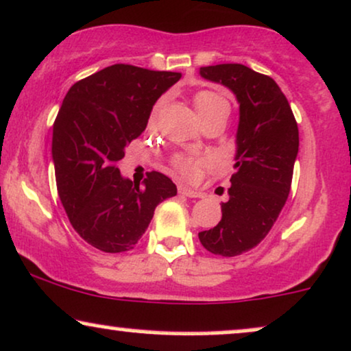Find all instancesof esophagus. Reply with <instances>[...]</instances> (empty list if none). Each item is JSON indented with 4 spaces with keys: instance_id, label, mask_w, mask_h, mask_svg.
I'll return each instance as SVG.
<instances>
[{
    "instance_id": "1",
    "label": "esophagus",
    "mask_w": 351,
    "mask_h": 351,
    "mask_svg": "<svg viewBox=\"0 0 351 351\" xmlns=\"http://www.w3.org/2000/svg\"><path fill=\"white\" fill-rule=\"evenodd\" d=\"M178 191H180V194H183V196H188V197H201V193L194 191V189L188 188V186H183V184L178 188Z\"/></svg>"
}]
</instances>
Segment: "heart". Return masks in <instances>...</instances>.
Segmentation results:
<instances>
[{
	"label": "heart",
	"instance_id": "obj_1",
	"mask_svg": "<svg viewBox=\"0 0 351 351\" xmlns=\"http://www.w3.org/2000/svg\"><path fill=\"white\" fill-rule=\"evenodd\" d=\"M194 108H196L197 117L204 124L210 119H216V117H229L230 112V104L229 101L223 98L222 95H219L216 91L202 90L194 95ZM163 103L158 101L150 112V124H155L158 119V114L162 111ZM197 160L193 157H178L176 158V168L183 173L184 176H193L197 170Z\"/></svg>",
	"mask_w": 351,
	"mask_h": 351
}]
</instances>
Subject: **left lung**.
Returning a JSON list of instances; mask_svg holds the SVG:
<instances>
[{
    "label": "left lung",
    "mask_w": 351,
    "mask_h": 351,
    "mask_svg": "<svg viewBox=\"0 0 351 351\" xmlns=\"http://www.w3.org/2000/svg\"><path fill=\"white\" fill-rule=\"evenodd\" d=\"M199 73L229 88L240 104L229 201L222 202L221 222L199 232V240L214 255L237 256L267 237L285 208L299 150L298 122L267 75L240 63L201 66Z\"/></svg>",
    "instance_id": "1"
}]
</instances>
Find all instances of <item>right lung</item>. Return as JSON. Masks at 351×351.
Listing matches in <instances>:
<instances>
[{"label":"right lung","instance_id":"obj_1","mask_svg":"<svg viewBox=\"0 0 351 351\" xmlns=\"http://www.w3.org/2000/svg\"><path fill=\"white\" fill-rule=\"evenodd\" d=\"M180 78L176 71L116 63L80 80L63 99L52 135L58 196L80 237L101 252L132 250L155 208L176 194L163 173H147L141 186L122 178L116 163Z\"/></svg>","mask_w":351,"mask_h":351}]
</instances>
